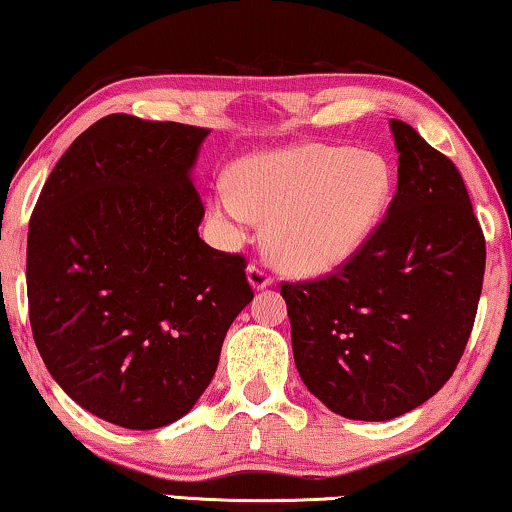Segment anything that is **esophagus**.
Here are the masks:
<instances>
[{"label":"esophagus","instance_id":"1","mask_svg":"<svg viewBox=\"0 0 512 512\" xmlns=\"http://www.w3.org/2000/svg\"><path fill=\"white\" fill-rule=\"evenodd\" d=\"M247 279H249L251 289H254V291H261V289H265V286H270V282H272L270 275L261 268V265H249Z\"/></svg>","mask_w":512,"mask_h":512}]
</instances>
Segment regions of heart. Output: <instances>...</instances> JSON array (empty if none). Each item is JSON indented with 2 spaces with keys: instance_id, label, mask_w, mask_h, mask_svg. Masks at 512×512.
Here are the masks:
<instances>
[{
  "instance_id": "1",
  "label": "heart",
  "mask_w": 512,
  "mask_h": 512,
  "mask_svg": "<svg viewBox=\"0 0 512 512\" xmlns=\"http://www.w3.org/2000/svg\"><path fill=\"white\" fill-rule=\"evenodd\" d=\"M394 174L384 156L335 144L251 153L233 186L214 188V209L235 230L268 221L265 251L279 268L319 277L352 261L387 214Z\"/></svg>"
}]
</instances>
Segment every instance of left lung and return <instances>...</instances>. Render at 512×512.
<instances>
[{"label":"left lung","instance_id":"8db88e82","mask_svg":"<svg viewBox=\"0 0 512 512\" xmlns=\"http://www.w3.org/2000/svg\"><path fill=\"white\" fill-rule=\"evenodd\" d=\"M398 188L370 242L317 282L284 284L293 361L328 410L387 422L450 380L471 335L485 237L464 179L408 123L389 121Z\"/></svg>","mask_w":512,"mask_h":512}]
</instances>
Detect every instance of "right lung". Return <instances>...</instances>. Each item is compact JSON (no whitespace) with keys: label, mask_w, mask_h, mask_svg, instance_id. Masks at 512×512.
<instances>
[{"label":"right lung","mask_w":512,"mask_h":512,"mask_svg":"<svg viewBox=\"0 0 512 512\" xmlns=\"http://www.w3.org/2000/svg\"><path fill=\"white\" fill-rule=\"evenodd\" d=\"M209 128L111 114L53 167L30 219L27 300L62 391L123 429L177 422L254 300L242 256L198 235L193 167Z\"/></svg>","instance_id":"add662e5"}]
</instances>
